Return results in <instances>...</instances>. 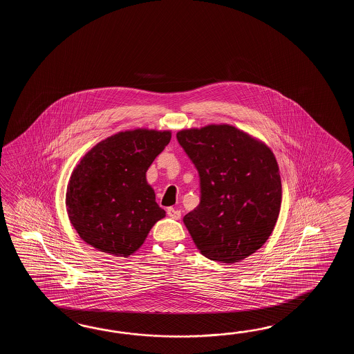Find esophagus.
<instances>
[{
	"mask_svg": "<svg viewBox=\"0 0 354 354\" xmlns=\"http://www.w3.org/2000/svg\"><path fill=\"white\" fill-rule=\"evenodd\" d=\"M167 215H168V216H171L172 218L178 220V218H180V211L176 210L174 207H168V209H167Z\"/></svg>",
	"mask_w": 354,
	"mask_h": 354,
	"instance_id": "1",
	"label": "esophagus"
}]
</instances>
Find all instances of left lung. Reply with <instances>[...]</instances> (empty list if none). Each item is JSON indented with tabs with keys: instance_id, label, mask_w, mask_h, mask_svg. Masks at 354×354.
Returning a JSON list of instances; mask_svg holds the SVG:
<instances>
[{
	"instance_id": "obj_1",
	"label": "left lung",
	"mask_w": 354,
	"mask_h": 354,
	"mask_svg": "<svg viewBox=\"0 0 354 354\" xmlns=\"http://www.w3.org/2000/svg\"><path fill=\"white\" fill-rule=\"evenodd\" d=\"M177 140L200 177V203L183 218L203 256L235 263L270 238L282 186L271 149L230 125L182 130Z\"/></svg>"
}]
</instances>
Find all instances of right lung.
I'll list each match as a JSON object with an SVG mask.
<instances>
[{
	"label": "right lung",
	"mask_w": 354,
	"mask_h": 354,
	"mask_svg": "<svg viewBox=\"0 0 354 354\" xmlns=\"http://www.w3.org/2000/svg\"><path fill=\"white\" fill-rule=\"evenodd\" d=\"M169 140V131H124L83 157L66 197L71 223L83 241L115 256L140 248L151 226L166 216L145 174Z\"/></svg>",
	"instance_id": "add662e5"
}]
</instances>
